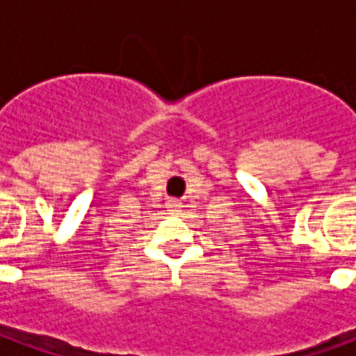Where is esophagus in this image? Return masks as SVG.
Listing matches in <instances>:
<instances>
[{"label": "esophagus", "instance_id": "obj_1", "mask_svg": "<svg viewBox=\"0 0 356 356\" xmlns=\"http://www.w3.org/2000/svg\"><path fill=\"white\" fill-rule=\"evenodd\" d=\"M168 208H170L171 213H177V211H181V208H183V204L179 200H170L168 202Z\"/></svg>", "mask_w": 356, "mask_h": 356}]
</instances>
